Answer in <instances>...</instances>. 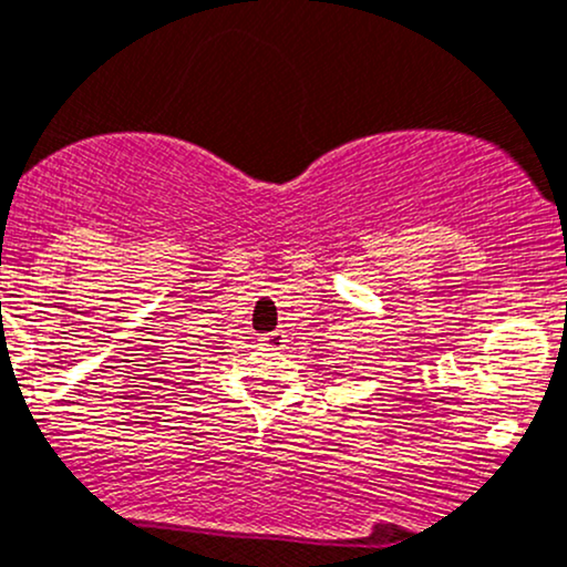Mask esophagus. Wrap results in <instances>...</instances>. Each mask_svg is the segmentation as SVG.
<instances>
[{"mask_svg": "<svg viewBox=\"0 0 567 567\" xmlns=\"http://www.w3.org/2000/svg\"><path fill=\"white\" fill-rule=\"evenodd\" d=\"M284 332H270V334H262L259 337V346L265 348V351H281L284 348Z\"/></svg>", "mask_w": 567, "mask_h": 567, "instance_id": "34e87169", "label": "esophagus"}]
</instances>
